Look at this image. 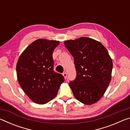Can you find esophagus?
<instances>
[{"instance_id":"1","label":"esophagus","mask_w":130,"mask_h":130,"mask_svg":"<svg viewBox=\"0 0 130 130\" xmlns=\"http://www.w3.org/2000/svg\"><path fill=\"white\" fill-rule=\"evenodd\" d=\"M63 77H64V78L66 79L67 77V73H66V72H64V73H63Z\"/></svg>"}]
</instances>
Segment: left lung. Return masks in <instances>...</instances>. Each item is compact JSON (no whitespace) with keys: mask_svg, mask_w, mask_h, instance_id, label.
Returning <instances> with one entry per match:
<instances>
[{"mask_svg":"<svg viewBox=\"0 0 130 130\" xmlns=\"http://www.w3.org/2000/svg\"><path fill=\"white\" fill-rule=\"evenodd\" d=\"M74 58L76 77L70 81L74 96L79 102L91 105L98 102L111 80L113 63L111 57L100 42L88 37L64 42Z\"/></svg>","mask_w":130,"mask_h":130,"instance_id":"obj_1","label":"left lung"}]
</instances>
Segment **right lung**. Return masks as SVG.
<instances>
[{
  "label": "right lung",
  "mask_w": 130,
  "mask_h": 130,
  "mask_svg": "<svg viewBox=\"0 0 130 130\" xmlns=\"http://www.w3.org/2000/svg\"><path fill=\"white\" fill-rule=\"evenodd\" d=\"M58 41L38 39L27 47L17 63L18 80L22 89L32 102L48 103L57 96L64 77L54 71L53 53Z\"/></svg>",
  "instance_id": "right-lung-1"
}]
</instances>
